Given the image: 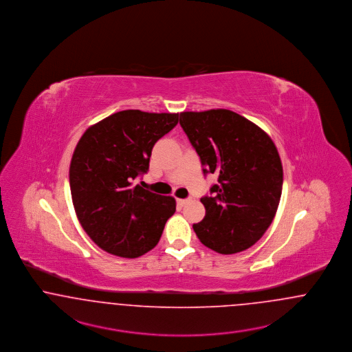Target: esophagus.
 Masks as SVG:
<instances>
[{
  "mask_svg": "<svg viewBox=\"0 0 352 352\" xmlns=\"http://www.w3.org/2000/svg\"><path fill=\"white\" fill-rule=\"evenodd\" d=\"M189 201H190V199H177V204H179L180 206H184V205H186Z\"/></svg>",
  "mask_w": 352,
  "mask_h": 352,
  "instance_id": "34e87169",
  "label": "esophagus"
}]
</instances>
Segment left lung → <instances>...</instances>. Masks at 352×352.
I'll list each match as a JSON object with an SVG mask.
<instances>
[{
	"mask_svg": "<svg viewBox=\"0 0 352 352\" xmlns=\"http://www.w3.org/2000/svg\"><path fill=\"white\" fill-rule=\"evenodd\" d=\"M180 124L204 173L218 176L212 196L201 199L204 219L193 225L199 242L223 255L245 251L270 228L281 197L283 166L275 143L228 109L183 111Z\"/></svg>",
	"mask_w": 352,
	"mask_h": 352,
	"instance_id": "1",
	"label": "left lung"
}]
</instances>
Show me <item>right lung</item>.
Listing matches in <instances>:
<instances>
[{
	"mask_svg": "<svg viewBox=\"0 0 352 352\" xmlns=\"http://www.w3.org/2000/svg\"><path fill=\"white\" fill-rule=\"evenodd\" d=\"M179 122V113L122 110L91 126L69 166L77 218L93 242L111 255L138 258L157 245L176 201L133 180L150 167L153 144Z\"/></svg>",
	"mask_w": 352,
	"mask_h": 352,
	"instance_id": "add662e5",
	"label": "right lung"
}]
</instances>
